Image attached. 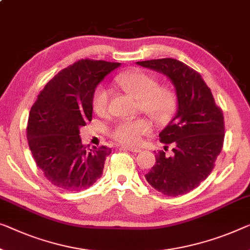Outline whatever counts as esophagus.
<instances>
[{
	"mask_svg": "<svg viewBox=\"0 0 250 250\" xmlns=\"http://www.w3.org/2000/svg\"><path fill=\"white\" fill-rule=\"evenodd\" d=\"M122 149H126V150L131 151V152H140L141 149L137 148V147H130V146H125V145H121L120 146Z\"/></svg>",
	"mask_w": 250,
	"mask_h": 250,
	"instance_id": "obj_1",
	"label": "esophagus"
}]
</instances>
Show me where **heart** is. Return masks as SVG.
<instances>
[{
  "instance_id": "heart-1",
  "label": "heart",
  "mask_w": 250,
  "mask_h": 250,
  "mask_svg": "<svg viewBox=\"0 0 250 250\" xmlns=\"http://www.w3.org/2000/svg\"><path fill=\"white\" fill-rule=\"evenodd\" d=\"M115 83L125 93L135 98L138 109L151 117L158 124H166L173 117L176 109L177 98L169 86L159 85L157 78L144 70H135L120 74ZM111 93L103 85H99L93 93L92 106L99 114H105L109 110ZM152 130V124L146 117L124 119L111 130V137L119 143L136 145L141 138Z\"/></svg>"
}]
</instances>
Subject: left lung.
Returning <instances> with one entry per match:
<instances>
[{
  "instance_id": "1",
  "label": "left lung",
  "mask_w": 250,
  "mask_h": 250,
  "mask_svg": "<svg viewBox=\"0 0 250 250\" xmlns=\"http://www.w3.org/2000/svg\"><path fill=\"white\" fill-rule=\"evenodd\" d=\"M138 65L165 74L176 88L178 109L174 119L159 133L164 150L145 175L155 189L167 196L183 195L197 188L211 174L225 140V119L211 89L191 67L177 59L137 62Z\"/></svg>"
}]
</instances>
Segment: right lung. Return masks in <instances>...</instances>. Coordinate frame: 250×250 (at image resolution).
<instances>
[{"label": "right lung", "instance_id": "1", "mask_svg": "<svg viewBox=\"0 0 250 250\" xmlns=\"http://www.w3.org/2000/svg\"><path fill=\"white\" fill-rule=\"evenodd\" d=\"M119 66L81 59L51 78L31 106L27 125L30 150L44 177L59 188L83 191L101 177L112 149L83 146L80 126L92 121L96 85Z\"/></svg>", "mask_w": 250, "mask_h": 250}]
</instances>
